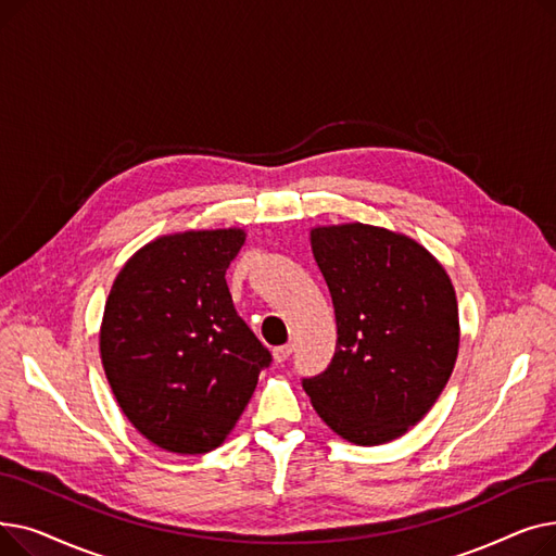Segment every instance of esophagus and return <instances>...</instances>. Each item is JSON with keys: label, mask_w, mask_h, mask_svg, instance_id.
Here are the masks:
<instances>
[{"label": "esophagus", "mask_w": 556, "mask_h": 556, "mask_svg": "<svg viewBox=\"0 0 556 556\" xmlns=\"http://www.w3.org/2000/svg\"><path fill=\"white\" fill-rule=\"evenodd\" d=\"M290 354H293V344H281V346H275L273 358H275V363H286L290 358Z\"/></svg>", "instance_id": "obj_1"}]
</instances>
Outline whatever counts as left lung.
Masks as SVG:
<instances>
[{
	"label": "left lung",
	"mask_w": 556,
	"mask_h": 556,
	"mask_svg": "<svg viewBox=\"0 0 556 556\" xmlns=\"http://www.w3.org/2000/svg\"><path fill=\"white\" fill-rule=\"evenodd\" d=\"M311 250L329 286L338 342L304 390L342 440L388 444L440 399L459 352L448 273L421 243L365 223L317 225Z\"/></svg>",
	"instance_id": "1"
}]
</instances>
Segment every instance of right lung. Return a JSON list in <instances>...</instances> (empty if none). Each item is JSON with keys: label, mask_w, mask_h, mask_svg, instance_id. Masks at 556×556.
<instances>
[{"label": "right lung", "mask_w": 556, "mask_h": 556, "mask_svg": "<svg viewBox=\"0 0 556 556\" xmlns=\"http://www.w3.org/2000/svg\"><path fill=\"white\" fill-rule=\"evenodd\" d=\"M245 229H187L139 248L105 302L99 349L122 413L178 455L218 448L270 365L233 311L225 273Z\"/></svg>", "instance_id": "right-lung-1"}]
</instances>
